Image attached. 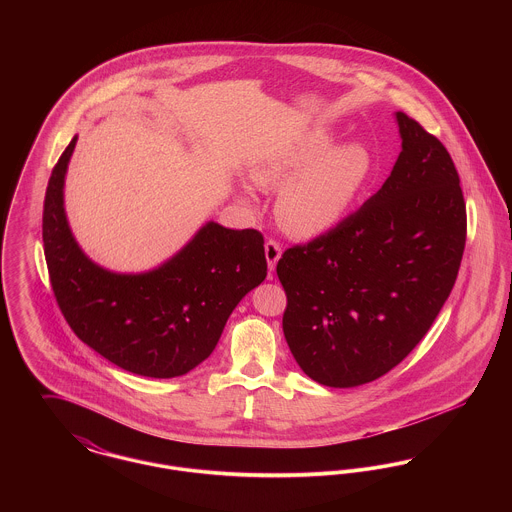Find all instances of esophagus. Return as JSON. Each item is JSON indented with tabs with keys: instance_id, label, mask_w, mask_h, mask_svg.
<instances>
[{
	"instance_id": "obj_1",
	"label": "esophagus",
	"mask_w": 512,
	"mask_h": 512,
	"mask_svg": "<svg viewBox=\"0 0 512 512\" xmlns=\"http://www.w3.org/2000/svg\"><path fill=\"white\" fill-rule=\"evenodd\" d=\"M265 255H267L268 270L272 272L276 263H278V259H280V255H282V245L270 238L265 244Z\"/></svg>"
}]
</instances>
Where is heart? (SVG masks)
Masks as SVG:
<instances>
[{
  "mask_svg": "<svg viewBox=\"0 0 512 512\" xmlns=\"http://www.w3.org/2000/svg\"><path fill=\"white\" fill-rule=\"evenodd\" d=\"M372 155L361 144L334 149V138L313 132L301 142L259 161V186L281 190L276 203L280 226L295 238H313L340 222L372 174Z\"/></svg>",
  "mask_w": 512,
  "mask_h": 512,
  "instance_id": "heart-1",
  "label": "heart"
}]
</instances>
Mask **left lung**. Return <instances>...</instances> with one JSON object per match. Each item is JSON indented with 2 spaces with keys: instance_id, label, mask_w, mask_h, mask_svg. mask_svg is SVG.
Wrapping results in <instances>:
<instances>
[{
  "instance_id": "8db88e82",
  "label": "left lung",
  "mask_w": 512,
  "mask_h": 512,
  "mask_svg": "<svg viewBox=\"0 0 512 512\" xmlns=\"http://www.w3.org/2000/svg\"><path fill=\"white\" fill-rule=\"evenodd\" d=\"M403 149L365 205L307 244L286 249L284 336L318 384L353 388L399 365L455 286L466 203L449 151L397 113Z\"/></svg>"
}]
</instances>
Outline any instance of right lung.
I'll use <instances>...</instances> for the list:
<instances>
[{
	"label": "right lung",
	"instance_id": "right-lung-1",
	"mask_svg": "<svg viewBox=\"0 0 512 512\" xmlns=\"http://www.w3.org/2000/svg\"><path fill=\"white\" fill-rule=\"evenodd\" d=\"M76 136L49 176L42 238L55 301L101 357L147 378H174L205 361L245 293L267 276L259 230L205 224L176 257L146 274H113L74 242L63 182Z\"/></svg>",
	"mask_w": 512,
	"mask_h": 512
}]
</instances>
